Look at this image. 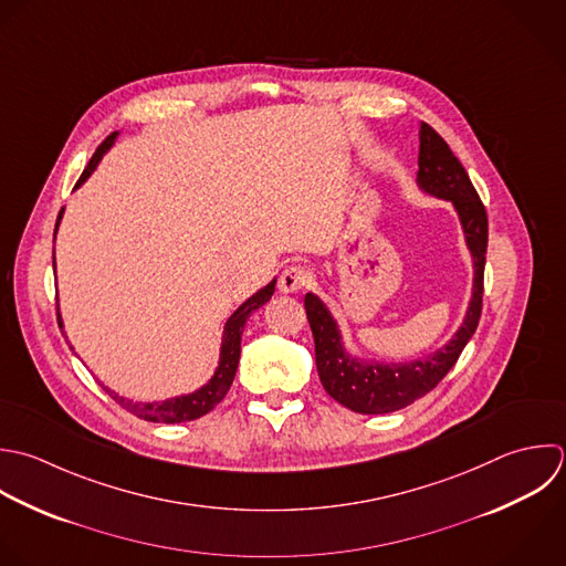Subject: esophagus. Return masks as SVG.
I'll use <instances>...</instances> for the list:
<instances>
[{"instance_id":"1","label":"esophagus","mask_w":566,"mask_h":566,"mask_svg":"<svg viewBox=\"0 0 566 566\" xmlns=\"http://www.w3.org/2000/svg\"><path fill=\"white\" fill-rule=\"evenodd\" d=\"M308 280H311L308 271H306L304 266L293 264V266H286V269L282 271V275H280V289H282L284 293H297V291H302V289L308 284Z\"/></svg>"}]
</instances>
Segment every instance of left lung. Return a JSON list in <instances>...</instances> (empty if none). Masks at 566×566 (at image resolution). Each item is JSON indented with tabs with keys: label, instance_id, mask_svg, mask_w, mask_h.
Returning <instances> with one entry per match:
<instances>
[{
	"label": "left lung",
	"instance_id": "8db88e82",
	"mask_svg": "<svg viewBox=\"0 0 566 566\" xmlns=\"http://www.w3.org/2000/svg\"><path fill=\"white\" fill-rule=\"evenodd\" d=\"M417 185L423 193L452 202L472 255V297L461 326L446 346L412 361H381L350 355L328 306L315 293L304 295L319 381L337 403L359 415L397 412L434 390L457 364L481 319L488 213L465 167L428 123L419 127Z\"/></svg>",
	"mask_w": 566,
	"mask_h": 566
}]
</instances>
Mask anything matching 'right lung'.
Here are the masks:
<instances>
[{
  "mask_svg": "<svg viewBox=\"0 0 566 566\" xmlns=\"http://www.w3.org/2000/svg\"><path fill=\"white\" fill-rule=\"evenodd\" d=\"M120 132H112L94 151V156L90 158L87 167L83 169L81 178L76 180L74 189H78L90 176L92 171L98 167L101 158L105 156V151H109V147L116 143ZM63 218V207L56 216V224H54V238H56V229H59V222ZM52 269H56L54 264V251H52ZM275 277L262 286L258 293H253L247 302H242L231 315L229 319L224 322L222 326V339H220V357H218V366L213 370V375L209 377L207 384H202L198 390H191V392H185V395H178V397H169V399H163V401H134V399H127L118 392H114L112 388H107L105 384H101V388L120 406L125 408L127 412L136 415L138 419H145V421H154V423H182V421H196L200 417H205L207 412H211L222 399L224 395L229 392L231 384H233V377H235V370H238V361H240V342H242V331H244V324L247 319L251 317L253 311H258L260 306H264L273 291H275ZM59 326L63 328V322H61V315H59ZM67 339V337H65ZM72 348V346H70ZM74 350V348H72Z\"/></svg>",
  "mask_w": 566,
  "mask_h": 566,
  "instance_id": "right-lung-1",
  "label": "right lung"
}]
</instances>
